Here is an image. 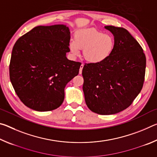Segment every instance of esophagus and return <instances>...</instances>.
<instances>
[{"instance_id":"obj_1","label":"esophagus","mask_w":157,"mask_h":157,"mask_svg":"<svg viewBox=\"0 0 157 157\" xmlns=\"http://www.w3.org/2000/svg\"><path fill=\"white\" fill-rule=\"evenodd\" d=\"M83 67H84V64H83V63H82L81 66H80V68H79V74H82V68H83Z\"/></svg>"}]
</instances>
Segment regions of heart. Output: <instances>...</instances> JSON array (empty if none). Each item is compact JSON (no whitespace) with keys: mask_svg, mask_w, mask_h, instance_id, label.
I'll use <instances>...</instances> for the list:
<instances>
[{"mask_svg":"<svg viewBox=\"0 0 157 157\" xmlns=\"http://www.w3.org/2000/svg\"><path fill=\"white\" fill-rule=\"evenodd\" d=\"M115 45L112 35L95 28H89L77 32L74 40L70 41L68 46L74 56L79 55L81 49H83L85 60L90 63L98 64L111 56Z\"/></svg>","mask_w":157,"mask_h":157,"instance_id":"1","label":"heart"}]
</instances>
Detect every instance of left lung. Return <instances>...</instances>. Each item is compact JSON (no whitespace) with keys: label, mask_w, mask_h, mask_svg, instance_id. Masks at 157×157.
I'll return each mask as SVG.
<instances>
[{"label":"left lung","mask_w":157,"mask_h":157,"mask_svg":"<svg viewBox=\"0 0 157 157\" xmlns=\"http://www.w3.org/2000/svg\"><path fill=\"white\" fill-rule=\"evenodd\" d=\"M115 39V48L100 63L85 64L83 91L87 107L100 115H111L129 107L142 89L146 58L143 48L126 29L105 26Z\"/></svg>","instance_id":"obj_1"}]
</instances>
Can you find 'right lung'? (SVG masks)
Masks as SVG:
<instances>
[{
	"instance_id": "right-lung-1",
	"label": "right lung",
	"mask_w": 157,
	"mask_h": 157,
	"mask_svg": "<svg viewBox=\"0 0 157 157\" xmlns=\"http://www.w3.org/2000/svg\"><path fill=\"white\" fill-rule=\"evenodd\" d=\"M70 29L66 25L37 26L13 47L10 81L20 100L37 111L54 110L64 100V89L78 75L81 63L67 59Z\"/></svg>"
}]
</instances>
